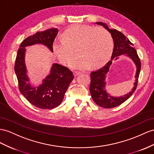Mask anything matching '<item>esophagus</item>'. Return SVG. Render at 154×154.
Segmentation results:
<instances>
[{
	"mask_svg": "<svg viewBox=\"0 0 154 154\" xmlns=\"http://www.w3.org/2000/svg\"><path fill=\"white\" fill-rule=\"evenodd\" d=\"M73 74H74V76L77 77V76H78V75H79L80 74H81V72H73Z\"/></svg>",
	"mask_w": 154,
	"mask_h": 154,
	"instance_id": "obj_1",
	"label": "esophagus"
}]
</instances>
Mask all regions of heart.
<instances>
[{
    "mask_svg": "<svg viewBox=\"0 0 154 154\" xmlns=\"http://www.w3.org/2000/svg\"><path fill=\"white\" fill-rule=\"evenodd\" d=\"M112 49L113 41L109 32L86 25L69 27L53 43L55 54L64 63L71 60L77 50L79 56L68 62L70 68L77 69L104 65L111 58Z\"/></svg>",
    "mask_w": 154,
    "mask_h": 154,
    "instance_id": "1",
    "label": "heart"
}]
</instances>
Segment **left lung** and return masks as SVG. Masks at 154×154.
I'll return each mask as SVG.
<instances>
[{"label": "left lung", "instance_id": "obj_1", "mask_svg": "<svg viewBox=\"0 0 154 154\" xmlns=\"http://www.w3.org/2000/svg\"><path fill=\"white\" fill-rule=\"evenodd\" d=\"M96 24L103 26L111 34L114 42V48L111 58L103 67L96 71L91 72V82L90 86V92L94 102L101 107L111 109L117 107L123 103L131 96L135 91L137 86L141 64L136 49L132 47L133 43L126 38L124 34L116 29H111L105 23L96 22ZM121 55L128 56L133 61L136 67V73L135 75V82L132 90L127 94L119 97L111 95L106 89V78L109 71V68L113 60H116Z\"/></svg>", "mask_w": 154, "mask_h": 154}]
</instances>
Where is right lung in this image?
<instances>
[{"mask_svg": "<svg viewBox=\"0 0 154 154\" xmlns=\"http://www.w3.org/2000/svg\"><path fill=\"white\" fill-rule=\"evenodd\" d=\"M58 32L57 28L52 27L39 31L26 38L19 46L15 63L14 70L21 93L31 104L43 109H54L62 103L66 90L73 79V75L66 67L54 63L49 75L43 79L42 83L37 86L32 85L25 64L26 47L41 44L53 53V44Z\"/></svg>", "mask_w": 154, "mask_h": 154, "instance_id": "add662e5", "label": "right lung"}]
</instances>
